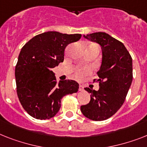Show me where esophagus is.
Listing matches in <instances>:
<instances>
[{"mask_svg": "<svg viewBox=\"0 0 147 147\" xmlns=\"http://www.w3.org/2000/svg\"><path fill=\"white\" fill-rule=\"evenodd\" d=\"M79 90L80 91V92H82V91L84 90V87H83V86L80 85V86H79Z\"/></svg>", "mask_w": 147, "mask_h": 147, "instance_id": "esophagus-1", "label": "esophagus"}]
</instances>
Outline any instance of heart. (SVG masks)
Returning <instances> with one entry per match:
<instances>
[{"instance_id":"1","label":"heart","mask_w":147,"mask_h":147,"mask_svg":"<svg viewBox=\"0 0 147 147\" xmlns=\"http://www.w3.org/2000/svg\"><path fill=\"white\" fill-rule=\"evenodd\" d=\"M89 73H90V70L88 68H79L75 71L74 76L77 80H81L85 75L88 74Z\"/></svg>"}]
</instances>
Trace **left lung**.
Wrapping results in <instances>:
<instances>
[{"mask_svg": "<svg viewBox=\"0 0 147 147\" xmlns=\"http://www.w3.org/2000/svg\"><path fill=\"white\" fill-rule=\"evenodd\" d=\"M84 37L100 44L102 64L97 74L99 89L85 88L91 94L89 103L80 107L81 112L93 121H103L114 115L124 103L133 79L132 59L124 44L104 32Z\"/></svg>", "mask_w": 147, "mask_h": 147, "instance_id": "obj_1", "label": "left lung"}]
</instances>
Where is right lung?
Here are the masks:
<instances>
[{
  "mask_svg": "<svg viewBox=\"0 0 147 147\" xmlns=\"http://www.w3.org/2000/svg\"><path fill=\"white\" fill-rule=\"evenodd\" d=\"M81 36L48 31L36 35L22 48L15 69L17 95L24 110L34 118H52L60 110L61 98L77 92L76 81L57 82L53 68L64 61L67 46Z\"/></svg>",
  "mask_w": 147,
  "mask_h": 147,
  "instance_id": "obj_1",
  "label": "right lung"
}]
</instances>
